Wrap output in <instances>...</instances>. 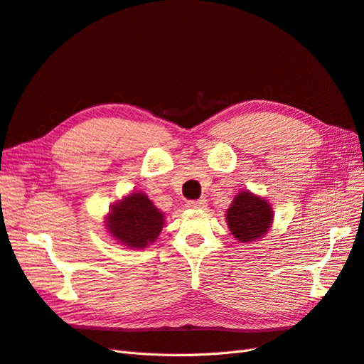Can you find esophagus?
<instances>
[{"label": "esophagus", "instance_id": "esophagus-1", "mask_svg": "<svg viewBox=\"0 0 364 364\" xmlns=\"http://www.w3.org/2000/svg\"><path fill=\"white\" fill-rule=\"evenodd\" d=\"M205 205H207V201H205L204 198L195 200V201H189V203H188V207H191V209H204Z\"/></svg>", "mask_w": 364, "mask_h": 364}]
</instances>
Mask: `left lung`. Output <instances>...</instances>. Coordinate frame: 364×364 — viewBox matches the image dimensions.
<instances>
[{"label":"left lung","mask_w":364,"mask_h":364,"mask_svg":"<svg viewBox=\"0 0 364 364\" xmlns=\"http://www.w3.org/2000/svg\"><path fill=\"white\" fill-rule=\"evenodd\" d=\"M273 207L264 196L250 191H241L225 212V223L228 230L236 241L250 244L261 240L273 225Z\"/></svg>","instance_id":"left-lung-1"}]
</instances>
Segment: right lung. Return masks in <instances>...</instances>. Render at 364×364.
I'll use <instances>...</instances> for the list:
<instances>
[{
  "label": "right lung",
  "instance_id": "obj_1",
  "mask_svg": "<svg viewBox=\"0 0 364 364\" xmlns=\"http://www.w3.org/2000/svg\"><path fill=\"white\" fill-rule=\"evenodd\" d=\"M164 221V212L155 207L146 193L136 191L109 205L103 225L114 241L141 250L159 240Z\"/></svg>",
  "mask_w": 364,
  "mask_h": 364
}]
</instances>
